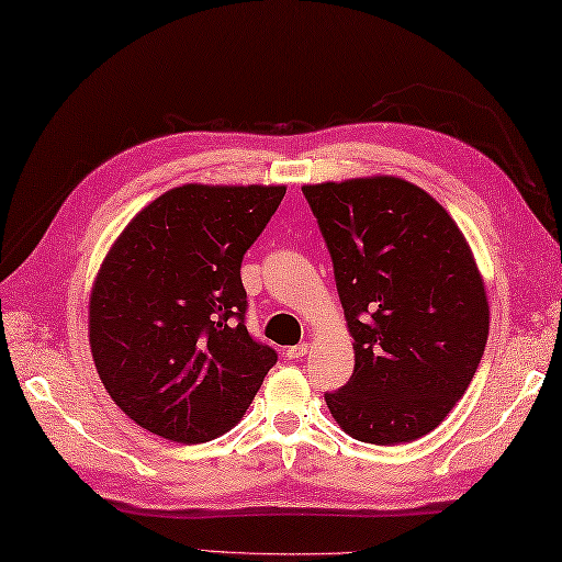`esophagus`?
Masks as SVG:
<instances>
[{
	"instance_id": "1",
	"label": "esophagus",
	"mask_w": 562,
	"mask_h": 562,
	"mask_svg": "<svg viewBox=\"0 0 562 562\" xmlns=\"http://www.w3.org/2000/svg\"><path fill=\"white\" fill-rule=\"evenodd\" d=\"M308 350H312V342H302V345H292V348L284 350V355L294 360V357H304Z\"/></svg>"
}]
</instances>
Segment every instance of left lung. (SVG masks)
<instances>
[{"instance_id": "left-lung-1", "label": "left lung", "mask_w": 562, "mask_h": 562, "mask_svg": "<svg viewBox=\"0 0 562 562\" xmlns=\"http://www.w3.org/2000/svg\"><path fill=\"white\" fill-rule=\"evenodd\" d=\"M324 234L355 372L326 393L342 432L403 445L432 432L469 389L487 342L485 282L459 224L405 178L302 186Z\"/></svg>"}]
</instances>
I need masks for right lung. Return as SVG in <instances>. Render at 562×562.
<instances>
[{"instance_id":"right-lung-1","label":"right lung","mask_w":562,"mask_h":562,"mask_svg":"<svg viewBox=\"0 0 562 562\" xmlns=\"http://www.w3.org/2000/svg\"><path fill=\"white\" fill-rule=\"evenodd\" d=\"M284 186L183 183L142 207L93 278L89 345L130 420L200 445L241 420L278 362L248 336L244 254Z\"/></svg>"}]
</instances>
